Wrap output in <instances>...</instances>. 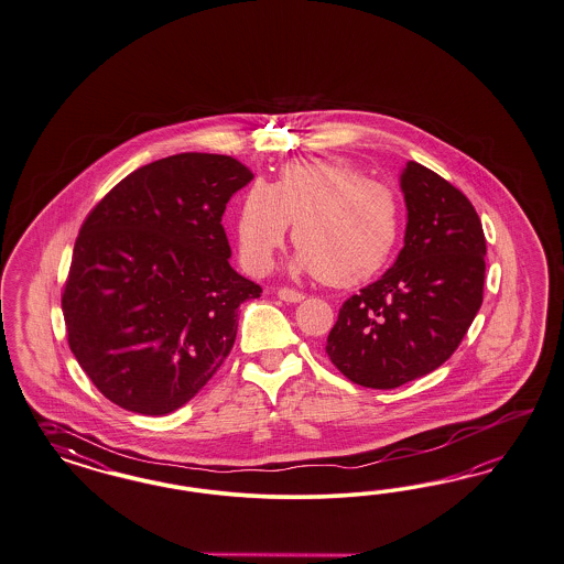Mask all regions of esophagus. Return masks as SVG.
I'll list each match as a JSON object with an SVG mask.
<instances>
[{"label":"esophagus","instance_id":"34e87169","mask_svg":"<svg viewBox=\"0 0 564 564\" xmlns=\"http://www.w3.org/2000/svg\"><path fill=\"white\" fill-rule=\"evenodd\" d=\"M279 300H283V302H290V304H297V302H302L306 295L302 292H295V290H290V288H281L279 292Z\"/></svg>","mask_w":564,"mask_h":564}]
</instances>
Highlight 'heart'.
I'll use <instances>...</instances> for the list:
<instances>
[{
  "mask_svg": "<svg viewBox=\"0 0 564 564\" xmlns=\"http://www.w3.org/2000/svg\"><path fill=\"white\" fill-rule=\"evenodd\" d=\"M295 264L339 288L369 281L395 252L402 214L395 194L344 160H306L253 181L235 216V246L250 272L271 269L290 225Z\"/></svg>",
  "mask_w": 564,
  "mask_h": 564,
  "instance_id": "heart-1",
  "label": "heart"
}]
</instances>
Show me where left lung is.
Instances as JSON below:
<instances>
[{
    "mask_svg": "<svg viewBox=\"0 0 564 564\" xmlns=\"http://www.w3.org/2000/svg\"><path fill=\"white\" fill-rule=\"evenodd\" d=\"M400 187L404 248L381 279L344 302L325 346L362 388H400L442 367L484 302L486 235L468 197L412 160Z\"/></svg>",
    "mask_w": 564,
    "mask_h": 564,
    "instance_id": "obj_1",
    "label": "left lung"
}]
</instances>
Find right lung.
Returning a JSON list of instances; mask_svg holds the SVG:
<instances>
[{
    "mask_svg": "<svg viewBox=\"0 0 564 564\" xmlns=\"http://www.w3.org/2000/svg\"><path fill=\"white\" fill-rule=\"evenodd\" d=\"M252 178L231 155H169L85 218L62 312L80 369L120 409H181L229 356L239 306L262 290L231 269L220 220Z\"/></svg>",
    "mask_w": 564,
    "mask_h": 564,
    "instance_id": "1",
    "label": "right lung"
}]
</instances>
